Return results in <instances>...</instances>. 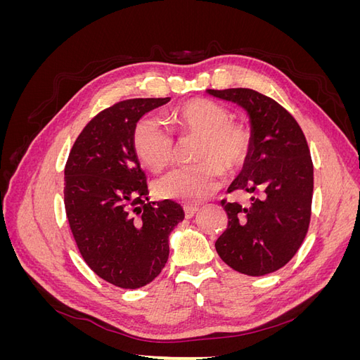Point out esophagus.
<instances>
[{"label": "esophagus", "instance_id": "1", "mask_svg": "<svg viewBox=\"0 0 360 360\" xmlns=\"http://www.w3.org/2000/svg\"><path fill=\"white\" fill-rule=\"evenodd\" d=\"M183 209H184V216H186L188 219H189V217L195 216V213L198 212V207L197 205H184Z\"/></svg>", "mask_w": 360, "mask_h": 360}]
</instances>
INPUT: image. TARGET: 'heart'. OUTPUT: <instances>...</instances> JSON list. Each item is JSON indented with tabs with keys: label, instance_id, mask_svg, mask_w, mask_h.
<instances>
[{
	"label": "heart",
	"instance_id": "heart-1",
	"mask_svg": "<svg viewBox=\"0 0 360 360\" xmlns=\"http://www.w3.org/2000/svg\"><path fill=\"white\" fill-rule=\"evenodd\" d=\"M172 123L181 136H198L195 165L181 167L158 179L153 191L159 198L197 204L213 195L222 181V168H240L250 150L252 135L240 122L231 120L230 110L221 103L197 97L172 111ZM132 144L136 156L151 171H160L174 160L176 143L167 126L156 118H143L134 129Z\"/></svg>",
	"mask_w": 360,
	"mask_h": 360
}]
</instances>
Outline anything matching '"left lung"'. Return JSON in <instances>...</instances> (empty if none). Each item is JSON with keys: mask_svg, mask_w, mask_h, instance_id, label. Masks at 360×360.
<instances>
[{"mask_svg": "<svg viewBox=\"0 0 360 360\" xmlns=\"http://www.w3.org/2000/svg\"><path fill=\"white\" fill-rule=\"evenodd\" d=\"M248 111L252 143L245 167L228 192L252 193L250 202L221 204L226 230L217 254L231 269L263 276L296 255L311 222L314 165L299 123L276 101L250 89L209 90Z\"/></svg>", "mask_w": 360, "mask_h": 360, "instance_id": "obj_1", "label": "left lung"}]
</instances>
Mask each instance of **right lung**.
Wrapping results in <instances>:
<instances>
[{
    "mask_svg": "<svg viewBox=\"0 0 360 360\" xmlns=\"http://www.w3.org/2000/svg\"><path fill=\"white\" fill-rule=\"evenodd\" d=\"M169 102L129 99L93 117L64 168V207L84 261L106 282L139 288L165 267L168 236L184 212L176 201L148 202L147 179L132 144L146 112Z\"/></svg>",
    "mask_w": 360,
    "mask_h": 360,
    "instance_id": "obj_1",
    "label": "right lung"
}]
</instances>
